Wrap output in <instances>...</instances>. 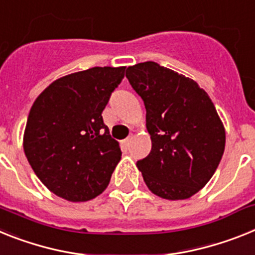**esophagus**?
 I'll list each match as a JSON object with an SVG mask.
<instances>
[{"label":"esophagus","instance_id":"esophagus-1","mask_svg":"<svg viewBox=\"0 0 255 255\" xmlns=\"http://www.w3.org/2000/svg\"><path fill=\"white\" fill-rule=\"evenodd\" d=\"M129 142H130V137H127L126 140H123V145H125V146L129 145Z\"/></svg>","mask_w":255,"mask_h":255}]
</instances>
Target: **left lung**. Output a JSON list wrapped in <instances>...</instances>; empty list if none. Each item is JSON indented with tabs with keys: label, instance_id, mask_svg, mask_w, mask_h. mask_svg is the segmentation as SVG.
Wrapping results in <instances>:
<instances>
[{
	"label": "left lung",
	"instance_id": "8db88e82",
	"mask_svg": "<svg viewBox=\"0 0 255 255\" xmlns=\"http://www.w3.org/2000/svg\"><path fill=\"white\" fill-rule=\"evenodd\" d=\"M126 77L146 109L151 151L137 168L152 194L191 198L208 183L225 151L226 132L214 104L194 79L154 61L128 66Z\"/></svg>",
	"mask_w": 255,
	"mask_h": 255
}]
</instances>
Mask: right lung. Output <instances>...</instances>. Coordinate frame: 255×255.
Listing matches in <instances>:
<instances>
[{"instance_id": "obj_1", "label": "right lung", "mask_w": 255, "mask_h": 255, "mask_svg": "<svg viewBox=\"0 0 255 255\" xmlns=\"http://www.w3.org/2000/svg\"><path fill=\"white\" fill-rule=\"evenodd\" d=\"M126 66H95L56 79L30 108L23 147L30 167L55 195L73 203L96 198L121 160L103 110Z\"/></svg>"}]
</instances>
